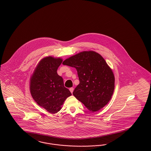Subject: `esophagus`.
Here are the masks:
<instances>
[{
    "instance_id": "1",
    "label": "esophagus",
    "mask_w": 151,
    "mask_h": 151,
    "mask_svg": "<svg viewBox=\"0 0 151 151\" xmlns=\"http://www.w3.org/2000/svg\"><path fill=\"white\" fill-rule=\"evenodd\" d=\"M70 92L73 93V91H74V88H73V87H71V88H70Z\"/></svg>"
}]
</instances>
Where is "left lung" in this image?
I'll return each mask as SVG.
<instances>
[{
	"label": "left lung",
	"instance_id": "left-lung-1",
	"mask_svg": "<svg viewBox=\"0 0 151 151\" xmlns=\"http://www.w3.org/2000/svg\"><path fill=\"white\" fill-rule=\"evenodd\" d=\"M63 65L76 68L80 84L73 92L89 110L94 112L108 104L114 89V76L101 55L84 51L65 59Z\"/></svg>",
	"mask_w": 151,
	"mask_h": 151
}]
</instances>
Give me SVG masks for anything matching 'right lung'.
<instances>
[{"label":"right lung","instance_id":"obj_1","mask_svg":"<svg viewBox=\"0 0 151 151\" xmlns=\"http://www.w3.org/2000/svg\"><path fill=\"white\" fill-rule=\"evenodd\" d=\"M62 62L61 58H43L30 78L29 88L33 99L38 105L53 114L58 112L66 98L71 95L64 86L63 78L57 73Z\"/></svg>","mask_w":151,"mask_h":151}]
</instances>
